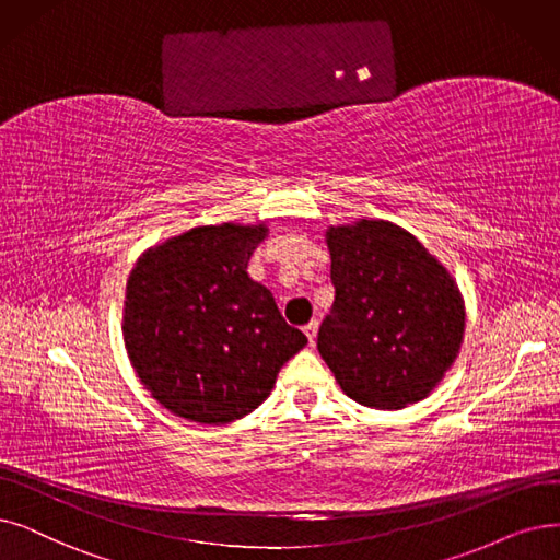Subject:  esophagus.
I'll use <instances>...</instances> for the list:
<instances>
[{
  "label": "esophagus",
  "mask_w": 560,
  "mask_h": 560,
  "mask_svg": "<svg viewBox=\"0 0 560 560\" xmlns=\"http://www.w3.org/2000/svg\"><path fill=\"white\" fill-rule=\"evenodd\" d=\"M317 330H319V322H317V319H312L310 324H305V326H303V332L307 335V342H310V345H315V340H317Z\"/></svg>",
  "instance_id": "obj_1"
}]
</instances>
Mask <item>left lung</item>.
I'll return each mask as SVG.
<instances>
[{"label": "left lung", "mask_w": 560, "mask_h": 560, "mask_svg": "<svg viewBox=\"0 0 560 560\" xmlns=\"http://www.w3.org/2000/svg\"><path fill=\"white\" fill-rule=\"evenodd\" d=\"M335 301L317 349L358 405L405 409L428 397L455 363L466 312L455 278L388 220L326 230Z\"/></svg>", "instance_id": "left-lung-1"}]
</instances>
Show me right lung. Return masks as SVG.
Instances as JSON below:
<instances>
[{
	"label": "right lung",
	"instance_id": "1",
	"mask_svg": "<svg viewBox=\"0 0 560 560\" xmlns=\"http://www.w3.org/2000/svg\"><path fill=\"white\" fill-rule=\"evenodd\" d=\"M268 228H192L153 245L132 266L124 345L144 388L178 418L225 424L271 395L280 368L307 338L273 294L248 276Z\"/></svg>",
	"mask_w": 560,
	"mask_h": 560
}]
</instances>
